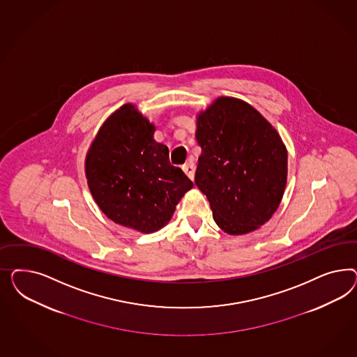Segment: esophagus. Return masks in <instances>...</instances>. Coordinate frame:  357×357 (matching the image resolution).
<instances>
[{"label": "esophagus", "instance_id": "obj_1", "mask_svg": "<svg viewBox=\"0 0 357 357\" xmlns=\"http://www.w3.org/2000/svg\"><path fill=\"white\" fill-rule=\"evenodd\" d=\"M184 173L187 174V176L191 179V181H194L195 178V170H196V167H195L194 162H187L184 163L183 167Z\"/></svg>", "mask_w": 357, "mask_h": 357}]
</instances>
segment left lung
Listing matches in <instances>:
<instances>
[{
	"label": "left lung",
	"mask_w": 357,
	"mask_h": 357,
	"mask_svg": "<svg viewBox=\"0 0 357 357\" xmlns=\"http://www.w3.org/2000/svg\"><path fill=\"white\" fill-rule=\"evenodd\" d=\"M195 135L202 146L195 183L218 227L230 236L259 229L287 185L288 153L279 132L248 102L220 97L197 114Z\"/></svg>",
	"instance_id": "8db88e82"
}]
</instances>
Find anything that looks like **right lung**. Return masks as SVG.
Segmentation results:
<instances>
[{
    "label": "right lung",
    "instance_id": "1",
    "mask_svg": "<svg viewBox=\"0 0 357 357\" xmlns=\"http://www.w3.org/2000/svg\"><path fill=\"white\" fill-rule=\"evenodd\" d=\"M154 132L135 105H123L102 124L85 160L87 185L100 211L144 234L165 227L194 187Z\"/></svg>",
    "mask_w": 357,
    "mask_h": 357
}]
</instances>
